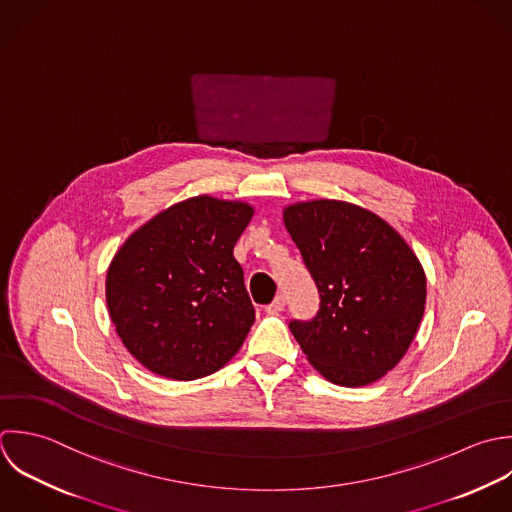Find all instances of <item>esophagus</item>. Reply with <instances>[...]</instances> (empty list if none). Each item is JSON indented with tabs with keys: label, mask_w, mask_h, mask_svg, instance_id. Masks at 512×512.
<instances>
[{
	"label": "esophagus",
	"mask_w": 512,
	"mask_h": 512,
	"mask_svg": "<svg viewBox=\"0 0 512 512\" xmlns=\"http://www.w3.org/2000/svg\"><path fill=\"white\" fill-rule=\"evenodd\" d=\"M285 303H287L285 295H277V297H275V301H273L271 305H267V307H265V311H267V313H279V311H283V309H285Z\"/></svg>",
	"instance_id": "34e87169"
}]
</instances>
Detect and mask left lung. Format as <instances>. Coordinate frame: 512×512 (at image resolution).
Returning <instances> with one entry per match:
<instances>
[{
	"mask_svg": "<svg viewBox=\"0 0 512 512\" xmlns=\"http://www.w3.org/2000/svg\"><path fill=\"white\" fill-rule=\"evenodd\" d=\"M283 221L321 299L313 319L289 323L293 337L327 381L375 383L403 359L425 313L417 255L387 221L353 203H295Z\"/></svg>",
	"mask_w": 512,
	"mask_h": 512,
	"instance_id": "obj_1",
	"label": "left lung"
}]
</instances>
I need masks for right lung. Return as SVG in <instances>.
Masks as SVG:
<instances>
[{"mask_svg":"<svg viewBox=\"0 0 512 512\" xmlns=\"http://www.w3.org/2000/svg\"><path fill=\"white\" fill-rule=\"evenodd\" d=\"M251 217L247 203L191 197L155 215L115 253L105 281L109 317L151 373L201 379L243 345L255 309L233 247Z\"/></svg>","mask_w":512,"mask_h":512,"instance_id":"right-lung-1","label":"right lung"}]
</instances>
